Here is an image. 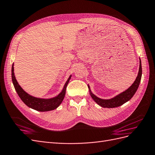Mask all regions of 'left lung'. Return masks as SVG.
Returning <instances> with one entry per match:
<instances>
[{
	"mask_svg": "<svg viewBox=\"0 0 155 155\" xmlns=\"http://www.w3.org/2000/svg\"><path fill=\"white\" fill-rule=\"evenodd\" d=\"M142 75V67H141V61L140 58V68H139V72L137 74V76L136 77V79L135 80L132 86H130L129 88L126 90L124 92H122L120 94L117 95L116 96H114L110 99H101L97 97L96 95H94L92 91L90 90V86L88 85L89 88V92L91 97L94 100V101L98 104L100 106L104 108H114L117 107L121 106L127 101H128L132 99V97L134 96L135 93L136 92V91L138 88L139 85L141 82Z\"/></svg>",
	"mask_w": 155,
	"mask_h": 155,
	"instance_id": "obj_1",
	"label": "left lung"
}]
</instances>
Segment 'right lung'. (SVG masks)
Here are the masks:
<instances>
[{
    "label": "right lung",
    "instance_id": "right-lung-1",
    "mask_svg": "<svg viewBox=\"0 0 155 155\" xmlns=\"http://www.w3.org/2000/svg\"><path fill=\"white\" fill-rule=\"evenodd\" d=\"M72 75H70L69 77L67 79V81L65 83L64 86L61 92L59 93L56 96L51 97V98H41L34 97L31 95L27 93L18 84V82L15 78L14 74V63L12 67V80L15 91L18 93L19 97H20L22 101L24 104L29 107V108L35 109L38 111L41 112H46L52 110L57 109L62 103L63 99L65 97L66 88L67 86L70 81Z\"/></svg>",
    "mask_w": 155,
    "mask_h": 155
}]
</instances>
